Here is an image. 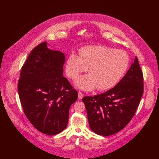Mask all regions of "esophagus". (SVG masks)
Masks as SVG:
<instances>
[{"mask_svg": "<svg viewBox=\"0 0 159 159\" xmlns=\"http://www.w3.org/2000/svg\"><path fill=\"white\" fill-rule=\"evenodd\" d=\"M83 93L82 92H78V98H79V99H82L83 98Z\"/></svg>", "mask_w": 159, "mask_h": 159, "instance_id": "obj_1", "label": "esophagus"}]
</instances>
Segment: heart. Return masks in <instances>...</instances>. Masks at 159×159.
<instances>
[{
	"label": "heart",
	"instance_id": "obj_1",
	"mask_svg": "<svg viewBox=\"0 0 159 159\" xmlns=\"http://www.w3.org/2000/svg\"><path fill=\"white\" fill-rule=\"evenodd\" d=\"M130 58L126 52L102 46H86L79 55L71 53L66 62V73L75 79L86 70L88 75L80 76L76 85L85 91L95 88L98 91L112 88L120 82L127 71Z\"/></svg>",
	"mask_w": 159,
	"mask_h": 159
}]
</instances>
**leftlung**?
Listing matches in <instances>:
<instances>
[{
	"label": "left lung",
	"instance_id": "8db88e82",
	"mask_svg": "<svg viewBox=\"0 0 159 159\" xmlns=\"http://www.w3.org/2000/svg\"><path fill=\"white\" fill-rule=\"evenodd\" d=\"M143 92V74L135 57L126 74L113 88L82 99L91 130L102 136L121 130L135 115Z\"/></svg>",
	"mask_w": 159,
	"mask_h": 159
}]
</instances>
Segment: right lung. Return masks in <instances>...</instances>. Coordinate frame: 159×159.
Masks as SVG:
<instances>
[{"label": "right lung", "instance_id": "right-lung-1", "mask_svg": "<svg viewBox=\"0 0 159 159\" xmlns=\"http://www.w3.org/2000/svg\"><path fill=\"white\" fill-rule=\"evenodd\" d=\"M64 54L47 47L36 46L23 65L18 91L23 111L33 126L48 135L66 128L69 109L78 93L63 76Z\"/></svg>", "mask_w": 159, "mask_h": 159}]
</instances>
